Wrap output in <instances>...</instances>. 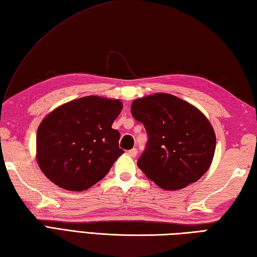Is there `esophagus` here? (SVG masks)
I'll return each instance as SVG.
<instances>
[{"instance_id":"obj_1","label":"esophagus","mask_w":257,"mask_h":257,"mask_svg":"<svg viewBox=\"0 0 257 257\" xmlns=\"http://www.w3.org/2000/svg\"><path fill=\"white\" fill-rule=\"evenodd\" d=\"M137 154H138V151H137V149H136V148H133L132 150L128 151V155L130 157H133V158H135L136 156H137Z\"/></svg>"}]
</instances>
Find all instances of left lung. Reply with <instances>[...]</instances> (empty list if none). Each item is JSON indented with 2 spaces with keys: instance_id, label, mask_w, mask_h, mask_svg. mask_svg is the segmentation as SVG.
Masks as SVG:
<instances>
[{
  "instance_id": "1",
  "label": "left lung",
  "mask_w": 257,
  "mask_h": 257,
  "mask_svg": "<svg viewBox=\"0 0 257 257\" xmlns=\"http://www.w3.org/2000/svg\"><path fill=\"white\" fill-rule=\"evenodd\" d=\"M132 114L149 136L137 165L158 187L183 189L209 170L216 138L198 108L177 96L157 92L135 99Z\"/></svg>"
}]
</instances>
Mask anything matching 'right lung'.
Instances as JSON below:
<instances>
[{
    "label": "right lung",
    "mask_w": 257,
    "mask_h": 257,
    "mask_svg": "<svg viewBox=\"0 0 257 257\" xmlns=\"http://www.w3.org/2000/svg\"><path fill=\"white\" fill-rule=\"evenodd\" d=\"M121 109L119 99L86 96L48 113L36 135V161L45 177L68 191L100 181L123 154L111 128Z\"/></svg>",
    "instance_id": "obj_1"
}]
</instances>
